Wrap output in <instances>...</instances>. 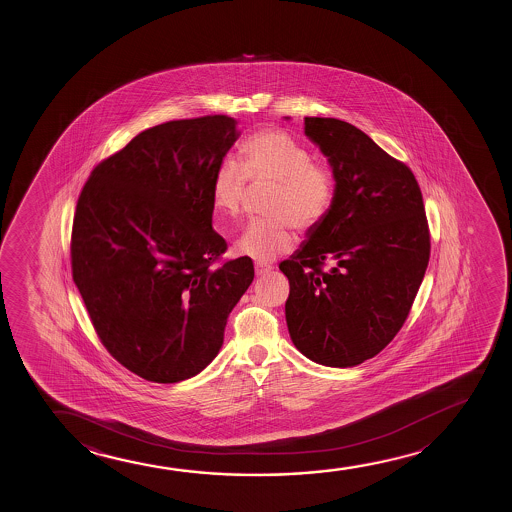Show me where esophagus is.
Returning a JSON list of instances; mask_svg holds the SVG:
<instances>
[{"label":"esophagus","mask_w":512,"mask_h":512,"mask_svg":"<svg viewBox=\"0 0 512 512\" xmlns=\"http://www.w3.org/2000/svg\"><path fill=\"white\" fill-rule=\"evenodd\" d=\"M271 269H273V266H271L269 262H264V260H257V262H255V273H257V276H264V274L271 273Z\"/></svg>","instance_id":"esophagus-1"}]
</instances>
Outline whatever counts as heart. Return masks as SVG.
<instances>
[{
    "mask_svg": "<svg viewBox=\"0 0 512 512\" xmlns=\"http://www.w3.org/2000/svg\"><path fill=\"white\" fill-rule=\"evenodd\" d=\"M241 164L225 159L211 183V201L218 213L238 217L248 185L273 183L267 197L269 218H253L241 232L236 248L253 259H271L295 245L292 224L309 232L329 217L336 199L332 164L315 159L306 143L281 129L252 134L239 150Z\"/></svg>",
    "mask_w": 512,
    "mask_h": 512,
    "instance_id": "obj_1",
    "label": "heart"
}]
</instances>
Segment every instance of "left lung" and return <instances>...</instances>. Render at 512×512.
Wrapping results in <instances>:
<instances>
[{
	"label": "left lung",
	"mask_w": 512,
	"mask_h": 512,
	"mask_svg": "<svg viewBox=\"0 0 512 512\" xmlns=\"http://www.w3.org/2000/svg\"><path fill=\"white\" fill-rule=\"evenodd\" d=\"M336 171L329 217L280 269L295 348L316 364L355 367L397 336L418 294L430 229L420 185L402 161L344 120L306 117Z\"/></svg>",
	"instance_id": "obj_1"
}]
</instances>
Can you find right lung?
I'll use <instances>...</instances> for the list:
<instances>
[{"instance_id": "add662e5", "label": "right lung", "mask_w": 512, "mask_h": 512, "mask_svg": "<svg viewBox=\"0 0 512 512\" xmlns=\"http://www.w3.org/2000/svg\"><path fill=\"white\" fill-rule=\"evenodd\" d=\"M227 115L169 120L92 169L71 227V273L120 365L154 383L203 371L253 281L213 231L211 183L238 140Z\"/></svg>"}]
</instances>
